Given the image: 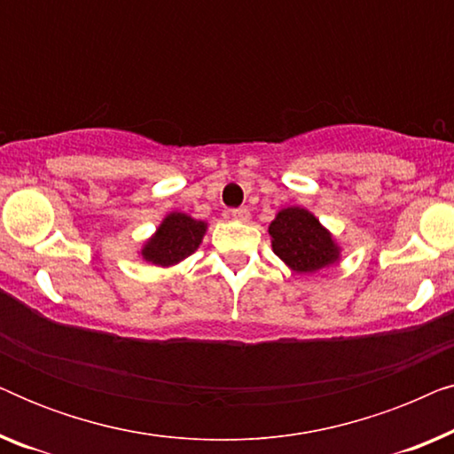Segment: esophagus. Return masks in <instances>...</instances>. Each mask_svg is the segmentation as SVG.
Instances as JSON below:
<instances>
[{
    "label": "esophagus",
    "instance_id": "34e87169",
    "mask_svg": "<svg viewBox=\"0 0 454 454\" xmlns=\"http://www.w3.org/2000/svg\"><path fill=\"white\" fill-rule=\"evenodd\" d=\"M229 215H231V219H235V221H247L250 219V210H247L246 207H239V208H231L229 210Z\"/></svg>",
    "mask_w": 454,
    "mask_h": 454
}]
</instances>
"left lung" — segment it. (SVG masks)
<instances>
[{
	"label": "left lung",
	"mask_w": 454,
	"mask_h": 454,
	"mask_svg": "<svg viewBox=\"0 0 454 454\" xmlns=\"http://www.w3.org/2000/svg\"><path fill=\"white\" fill-rule=\"evenodd\" d=\"M272 250L297 272H314L339 258V250L325 227L303 208H285L270 223Z\"/></svg>",
	"instance_id": "1"
}]
</instances>
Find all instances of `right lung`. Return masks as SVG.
<instances>
[{
    "instance_id": "obj_1",
    "label": "right lung",
    "mask_w": 454,
    "mask_h": 454,
    "mask_svg": "<svg viewBox=\"0 0 454 454\" xmlns=\"http://www.w3.org/2000/svg\"><path fill=\"white\" fill-rule=\"evenodd\" d=\"M207 225L202 221H194L184 213H173L157 229L154 238L142 250L148 262L169 266L176 264L200 246Z\"/></svg>"
}]
</instances>
